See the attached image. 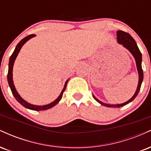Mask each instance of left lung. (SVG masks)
<instances>
[{"instance_id":"obj_1","label":"left lung","mask_w":151,"mask_h":151,"mask_svg":"<svg viewBox=\"0 0 151 151\" xmlns=\"http://www.w3.org/2000/svg\"><path fill=\"white\" fill-rule=\"evenodd\" d=\"M117 41L119 44H121L124 47H126V49L129 50V52L132 54V55L134 57L135 60H136V67L137 70H138V86H137V89L135 92L134 95L131 97L129 101H127L125 103L121 104H105L101 102V101L97 99L93 95V97L96 100V101H98L99 103L101 104V105L105 106L107 107H114V108H120L121 106H124L130 103L136 97L137 95H138V92H139L140 89H141L142 81L143 79V70H142V66H141V62H142V55L141 52H140L139 49H138V46L136 41L134 40V39L131 37V35L127 32H124L122 30H118L117 32Z\"/></svg>"}]
</instances>
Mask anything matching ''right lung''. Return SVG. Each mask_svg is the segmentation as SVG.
Segmentation results:
<instances>
[{"label":"right lung","mask_w":151,"mask_h":151,"mask_svg":"<svg viewBox=\"0 0 151 151\" xmlns=\"http://www.w3.org/2000/svg\"><path fill=\"white\" fill-rule=\"evenodd\" d=\"M35 36H36L35 35H33V34L24 37L23 39H22V40H20V42H19L18 44L17 45V46H16V47H15L14 52H13V53L12 54V55L10 56V60H9V64H8V84H9V86H10V89H11V91H12V93H13V96H14L15 99H16L17 101H18L19 103L20 104L23 106L25 107V108L30 109V110L43 111V110H47V109H49L50 108H52V107L55 106L57 104H58V102L60 101V100H61V99L62 97V95H63L64 91H65V90L66 89V86H67V82H68L69 79L65 82V86H64L63 89H62V92H61V93H60V96H58V98L56 100H55V101L52 102V103L49 104L43 105V106H37V105L31 104L25 101V100H24L23 99H22L21 96L19 95L18 91H17L16 89H15V87L14 86V83H13V65H14L15 59H16L17 56H18L19 52H20V49H21L22 45H23L25 44V43L27 42V40H29L30 38L35 37Z\"/></svg>","instance_id":"add662e5"}]
</instances>
